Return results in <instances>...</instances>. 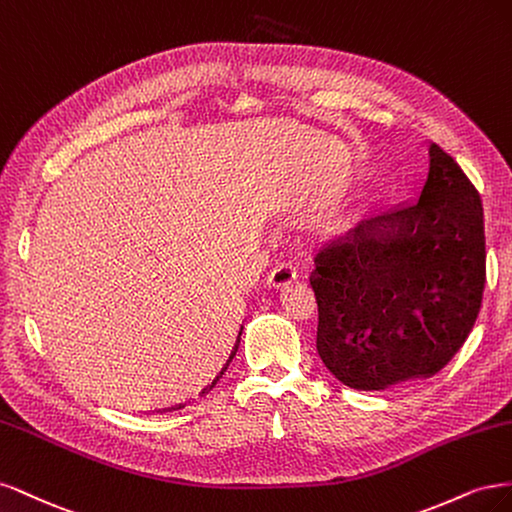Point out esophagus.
<instances>
[{
    "mask_svg": "<svg viewBox=\"0 0 512 512\" xmlns=\"http://www.w3.org/2000/svg\"><path fill=\"white\" fill-rule=\"evenodd\" d=\"M295 276H298V272H295V268L291 266V263H276V266L270 270L266 283H268V287L283 289V287L293 283Z\"/></svg>",
    "mask_w": 512,
    "mask_h": 512,
    "instance_id": "obj_1",
    "label": "esophagus"
}]
</instances>
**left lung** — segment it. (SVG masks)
Masks as SVG:
<instances>
[{
	"label": "left lung",
	"mask_w": 512,
	"mask_h": 512,
	"mask_svg": "<svg viewBox=\"0 0 512 512\" xmlns=\"http://www.w3.org/2000/svg\"><path fill=\"white\" fill-rule=\"evenodd\" d=\"M427 155L415 200L357 223L315 255L317 351L351 389L381 391L434 376L481 310V197L438 144L430 142Z\"/></svg>",
	"instance_id": "obj_1"
}]
</instances>
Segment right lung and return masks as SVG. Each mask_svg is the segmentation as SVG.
Wrapping results in <instances>:
<instances>
[{"label":"right lung","instance_id":"right-lung-1","mask_svg":"<svg viewBox=\"0 0 512 512\" xmlns=\"http://www.w3.org/2000/svg\"><path fill=\"white\" fill-rule=\"evenodd\" d=\"M236 351H238V346H236V349H234V353H232V357H234V355H236ZM214 385H217V381H214V383H212V385H210V387H206V389H204V391H208V389H212V387H214ZM204 391H202V393H204Z\"/></svg>","mask_w":512,"mask_h":512}]
</instances>
